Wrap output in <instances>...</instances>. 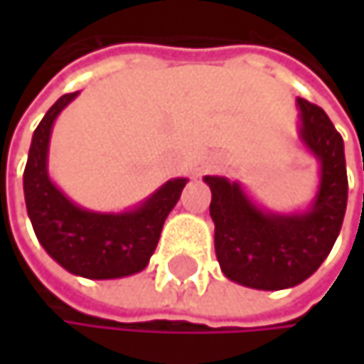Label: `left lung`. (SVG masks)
<instances>
[{"mask_svg": "<svg viewBox=\"0 0 364 364\" xmlns=\"http://www.w3.org/2000/svg\"><path fill=\"white\" fill-rule=\"evenodd\" d=\"M297 134L318 162L312 202L297 210H269L240 181L206 175L215 253L225 278L236 284L280 291L308 280L331 253L348 204L343 139L321 107L297 99Z\"/></svg>", "mask_w": 364, "mask_h": 364, "instance_id": "left-lung-1", "label": "left lung"}]
</instances>
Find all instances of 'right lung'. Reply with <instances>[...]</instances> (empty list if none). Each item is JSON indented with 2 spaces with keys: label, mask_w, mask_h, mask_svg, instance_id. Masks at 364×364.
Masks as SVG:
<instances>
[{
  "label": "right lung",
  "mask_w": 364,
  "mask_h": 364,
  "mask_svg": "<svg viewBox=\"0 0 364 364\" xmlns=\"http://www.w3.org/2000/svg\"><path fill=\"white\" fill-rule=\"evenodd\" d=\"M77 95H63L33 132L23 175L27 215L43 251L67 272L90 280L126 278L147 267L162 225L189 179L162 183L145 200L119 213L92 210L73 202L52 181L48 154L56 117Z\"/></svg>",
  "instance_id": "right-lung-1"
}]
</instances>
